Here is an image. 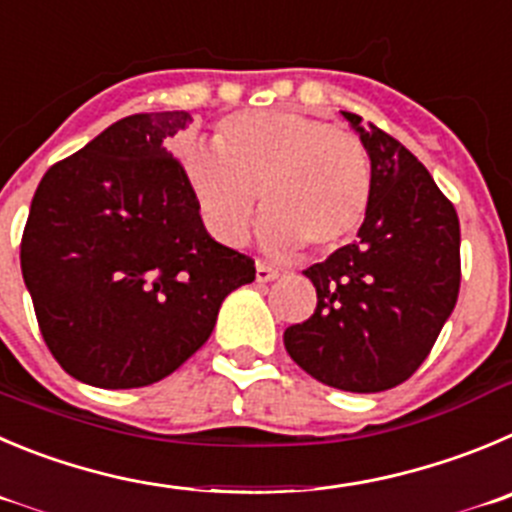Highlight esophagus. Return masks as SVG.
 <instances>
[{"instance_id":"34e87169","label":"esophagus","mask_w":512,"mask_h":512,"mask_svg":"<svg viewBox=\"0 0 512 512\" xmlns=\"http://www.w3.org/2000/svg\"><path fill=\"white\" fill-rule=\"evenodd\" d=\"M278 278V270L270 265H265V262H257L255 265V280L257 283H270V280Z\"/></svg>"}]
</instances>
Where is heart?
<instances>
[{"instance_id":"obj_1","label":"heart","mask_w":512,"mask_h":512,"mask_svg":"<svg viewBox=\"0 0 512 512\" xmlns=\"http://www.w3.org/2000/svg\"><path fill=\"white\" fill-rule=\"evenodd\" d=\"M217 151H191L186 179L209 232L240 245L262 202L260 237L272 252L336 250L361 229L374 194L361 138L321 118L275 108L227 116Z\"/></svg>"}]
</instances>
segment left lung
<instances>
[{"label":"left lung","instance_id":"obj_1","mask_svg":"<svg viewBox=\"0 0 512 512\" xmlns=\"http://www.w3.org/2000/svg\"><path fill=\"white\" fill-rule=\"evenodd\" d=\"M371 156L374 194L356 242L308 267L318 305L285 331L290 358L353 394L394 389L422 366L460 293V219L422 161L341 111Z\"/></svg>","mask_w":512,"mask_h":512}]
</instances>
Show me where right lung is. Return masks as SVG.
<instances>
[{"instance_id":"right-lung-1","label":"right lung","mask_w":512,"mask_h":512,"mask_svg":"<svg viewBox=\"0 0 512 512\" xmlns=\"http://www.w3.org/2000/svg\"><path fill=\"white\" fill-rule=\"evenodd\" d=\"M186 111L136 113L52 166L22 234V278L42 338L73 379L138 389L212 336L255 262L209 237L166 138Z\"/></svg>"}]
</instances>
